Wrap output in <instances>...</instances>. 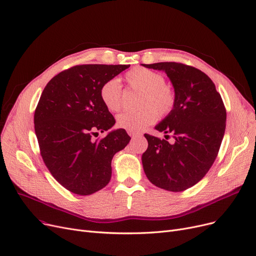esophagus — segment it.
Returning a JSON list of instances; mask_svg holds the SVG:
<instances>
[{
  "mask_svg": "<svg viewBox=\"0 0 256 256\" xmlns=\"http://www.w3.org/2000/svg\"><path fill=\"white\" fill-rule=\"evenodd\" d=\"M128 134L130 137H136V136L140 135V132H128Z\"/></svg>",
  "mask_w": 256,
  "mask_h": 256,
  "instance_id": "1",
  "label": "esophagus"
}]
</instances>
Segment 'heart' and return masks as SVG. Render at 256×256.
Masks as SVG:
<instances>
[{"label":"heart","mask_w":256,"mask_h":256,"mask_svg":"<svg viewBox=\"0 0 256 256\" xmlns=\"http://www.w3.org/2000/svg\"><path fill=\"white\" fill-rule=\"evenodd\" d=\"M126 82L132 90L140 92L137 110H126L116 118L120 128L128 132H139L154 124L161 117L168 116L174 108L176 93L165 84V77L159 73L142 66H137L126 74ZM100 99L110 112H117L121 106L122 86L117 78L106 80L99 91Z\"/></svg>","instance_id":"b5f03b06"}]
</instances>
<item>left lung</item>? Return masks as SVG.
<instances>
[{
  "label": "left lung",
  "instance_id": "1",
  "mask_svg": "<svg viewBox=\"0 0 256 256\" xmlns=\"http://www.w3.org/2000/svg\"><path fill=\"white\" fill-rule=\"evenodd\" d=\"M168 74L176 93L172 112L154 128L172 142L144 134L148 148L142 154L148 179L168 192L192 187L212 166L226 128V110L220 93L201 70L180 62L143 64Z\"/></svg>",
  "mask_w": 256,
  "mask_h": 256
}]
</instances>
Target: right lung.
<instances>
[{
	"label": "right lung",
	"mask_w": 256,
	"mask_h": 256,
	"mask_svg": "<svg viewBox=\"0 0 256 256\" xmlns=\"http://www.w3.org/2000/svg\"><path fill=\"white\" fill-rule=\"evenodd\" d=\"M130 64H82L54 76L44 88L34 113V130L47 168L69 192L88 196L102 190L112 176V159L130 138L126 130L92 135L115 124L102 104V86Z\"/></svg>",
	"instance_id": "right-lung-1"
}]
</instances>
